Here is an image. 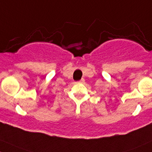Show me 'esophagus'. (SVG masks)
Instances as JSON below:
<instances>
[{
    "instance_id": "34e87169",
    "label": "esophagus",
    "mask_w": 152,
    "mask_h": 152,
    "mask_svg": "<svg viewBox=\"0 0 152 152\" xmlns=\"http://www.w3.org/2000/svg\"><path fill=\"white\" fill-rule=\"evenodd\" d=\"M79 82L80 83H84V79H81L79 81Z\"/></svg>"
}]
</instances>
